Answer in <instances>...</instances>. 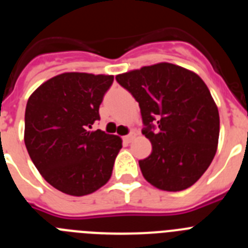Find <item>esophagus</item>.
<instances>
[{"label": "esophagus", "mask_w": 248, "mask_h": 248, "mask_svg": "<svg viewBox=\"0 0 248 248\" xmlns=\"http://www.w3.org/2000/svg\"><path fill=\"white\" fill-rule=\"evenodd\" d=\"M134 138H135V134H134V133H130V134L125 135V137L123 138V140H124V141H125V143H130L131 140L134 139Z\"/></svg>", "instance_id": "obj_1"}]
</instances>
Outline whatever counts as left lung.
Listing matches in <instances>:
<instances>
[{"label":"left lung","instance_id":"obj_1","mask_svg":"<svg viewBox=\"0 0 248 248\" xmlns=\"http://www.w3.org/2000/svg\"><path fill=\"white\" fill-rule=\"evenodd\" d=\"M117 82L140 107L143 133L153 150L139 160L146 181L165 191H181L202 176L218 143L220 117L198 74L171 63L119 74Z\"/></svg>","mask_w":248,"mask_h":248}]
</instances>
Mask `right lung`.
<instances>
[{"label":"right lung","mask_w":248,"mask_h":248,"mask_svg":"<svg viewBox=\"0 0 248 248\" xmlns=\"http://www.w3.org/2000/svg\"><path fill=\"white\" fill-rule=\"evenodd\" d=\"M113 76L63 73L36 89L25 113V144L48 184L84 196L110 179L122 139L94 124Z\"/></svg>","instance_id":"1"}]
</instances>
